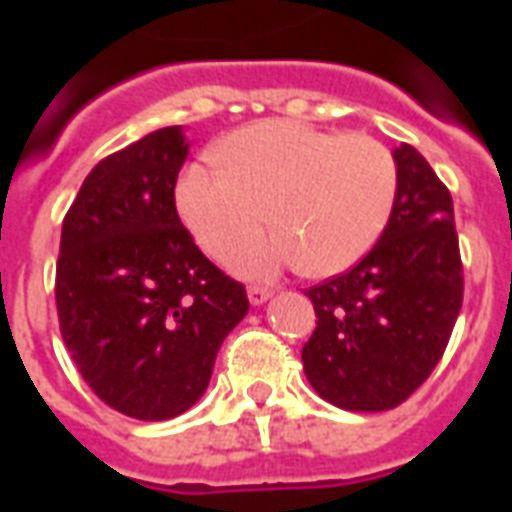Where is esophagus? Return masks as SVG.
I'll return each instance as SVG.
<instances>
[{"mask_svg": "<svg viewBox=\"0 0 512 512\" xmlns=\"http://www.w3.org/2000/svg\"><path fill=\"white\" fill-rule=\"evenodd\" d=\"M247 295H249V303H252V305H263L265 300L273 295V289L260 287V284H252V287L247 289Z\"/></svg>", "mask_w": 512, "mask_h": 512, "instance_id": "34e87169", "label": "esophagus"}]
</instances>
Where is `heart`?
Instances as JSON below:
<instances>
[{
  "mask_svg": "<svg viewBox=\"0 0 512 512\" xmlns=\"http://www.w3.org/2000/svg\"><path fill=\"white\" fill-rule=\"evenodd\" d=\"M223 162L193 164L177 209L209 255H225L271 223L279 231L233 255L244 273L300 263L311 276L356 265L385 231L398 164L380 140L271 119L233 132Z\"/></svg>",
  "mask_w": 512,
  "mask_h": 512,
  "instance_id": "b5f03b06",
  "label": "heart"
}]
</instances>
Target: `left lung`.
Returning <instances> with one entry per match:
<instances>
[{
    "label": "left lung",
    "mask_w": 512,
    "mask_h": 512,
    "mask_svg": "<svg viewBox=\"0 0 512 512\" xmlns=\"http://www.w3.org/2000/svg\"><path fill=\"white\" fill-rule=\"evenodd\" d=\"M393 159L396 204L377 244L350 271L305 292L316 311L305 377L348 412L393 409L428 380L465 292L452 193L409 143Z\"/></svg>",
    "instance_id": "obj_1"
}]
</instances>
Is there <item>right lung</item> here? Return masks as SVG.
Segmentation results:
<instances>
[{
    "label": "right lung",
    "mask_w": 512,
    "mask_h": 512,
    "mask_svg": "<svg viewBox=\"0 0 512 512\" xmlns=\"http://www.w3.org/2000/svg\"><path fill=\"white\" fill-rule=\"evenodd\" d=\"M185 156L180 127L151 132L95 164L63 217L60 335L92 393L135 420L191 409L249 311L244 284L201 255L180 223Z\"/></svg>",
    "instance_id": "right-lung-1"
}]
</instances>
